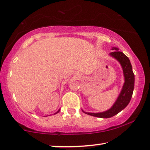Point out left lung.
<instances>
[{"mask_svg":"<svg viewBox=\"0 0 150 150\" xmlns=\"http://www.w3.org/2000/svg\"><path fill=\"white\" fill-rule=\"evenodd\" d=\"M112 50H114V52H110V55L117 59L121 64L122 70H123L125 83L117 100L108 110L98 113L86 112L83 111L84 113L93 116V117L110 118L117 115L129 104L133 95L134 83H135V75L133 72L131 62L129 61V58L125 54L118 51V48L113 47Z\"/></svg>","mask_w":150,"mask_h":150,"instance_id":"8db88e82","label":"left lung"}]
</instances>
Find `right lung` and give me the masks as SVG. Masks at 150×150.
I'll return each instance as SVG.
<instances>
[{
	"mask_svg": "<svg viewBox=\"0 0 150 150\" xmlns=\"http://www.w3.org/2000/svg\"><path fill=\"white\" fill-rule=\"evenodd\" d=\"M59 111H60V110H58V111H57V112H56L55 114H57V113H58V112H59Z\"/></svg>",
	"mask_w": 150,
	"mask_h": 150,
	"instance_id": "add662e5",
	"label": "right lung"
}]
</instances>
